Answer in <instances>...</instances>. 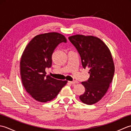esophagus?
I'll return each mask as SVG.
<instances>
[{
	"label": "esophagus",
	"mask_w": 131,
	"mask_h": 131,
	"mask_svg": "<svg viewBox=\"0 0 131 131\" xmlns=\"http://www.w3.org/2000/svg\"><path fill=\"white\" fill-rule=\"evenodd\" d=\"M69 83H70V84H77V83H78V81H69L68 82Z\"/></svg>",
	"instance_id": "34e87169"
}]
</instances>
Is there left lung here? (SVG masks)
Returning a JSON list of instances; mask_svg holds the SVG:
<instances>
[{"label":"left lung","mask_w":131,"mask_h":131,"mask_svg":"<svg viewBox=\"0 0 131 131\" xmlns=\"http://www.w3.org/2000/svg\"><path fill=\"white\" fill-rule=\"evenodd\" d=\"M69 39L78 51L83 67L90 69L88 80L82 82L85 92L79 99L85 104H96L105 96L112 82L115 67L112 53L104 41L94 36L78 34Z\"/></svg>","instance_id":"8db88e82"}]
</instances>
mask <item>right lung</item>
<instances>
[{
	"mask_svg": "<svg viewBox=\"0 0 131 131\" xmlns=\"http://www.w3.org/2000/svg\"><path fill=\"white\" fill-rule=\"evenodd\" d=\"M66 41L65 36L60 33L41 34L32 39L23 53L20 61L22 83L27 92L39 102L54 99L68 82L46 75V68L52 65V55L56 47Z\"/></svg>",
	"mask_w": 131,
	"mask_h": 131,
	"instance_id": "right-lung-1",
	"label": "right lung"
}]
</instances>
